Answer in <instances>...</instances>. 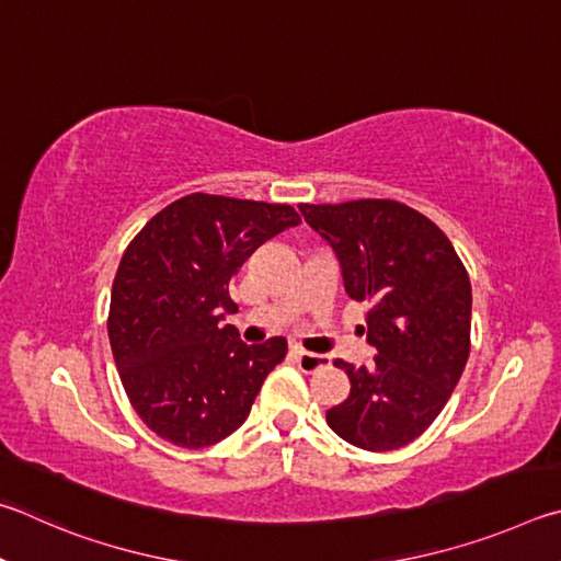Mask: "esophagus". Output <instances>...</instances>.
<instances>
[{
    "mask_svg": "<svg viewBox=\"0 0 561 561\" xmlns=\"http://www.w3.org/2000/svg\"><path fill=\"white\" fill-rule=\"evenodd\" d=\"M293 357H296V365L310 375V371H318L322 367L330 365V357L325 355H316V352H306V350H296L293 352Z\"/></svg>",
    "mask_w": 561,
    "mask_h": 561,
    "instance_id": "esophagus-1",
    "label": "esophagus"
}]
</instances>
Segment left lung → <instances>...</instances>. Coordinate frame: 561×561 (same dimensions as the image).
I'll return each instance as SVG.
<instances>
[{"label":"left lung","mask_w":561,"mask_h":561,"mask_svg":"<svg viewBox=\"0 0 561 561\" xmlns=\"http://www.w3.org/2000/svg\"><path fill=\"white\" fill-rule=\"evenodd\" d=\"M335 251L345 290L369 302V367L335 359L350 397L328 409L347 444L394 450L434 424L470 355V278L438 226L394 199L300 204ZM365 330V328H362Z\"/></svg>","instance_id":"obj_1"}]
</instances>
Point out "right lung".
I'll return each mask as SVG.
<instances>
[{"label":"right lung","instance_id":"right-lung-1","mask_svg":"<svg viewBox=\"0 0 561 561\" xmlns=\"http://www.w3.org/2000/svg\"><path fill=\"white\" fill-rule=\"evenodd\" d=\"M288 204L186 194L142 226L117 265L107 337L117 375L147 428L204 448L239 428L288 342L245 345L224 325L245 259L298 226Z\"/></svg>","mask_w":561,"mask_h":561}]
</instances>
